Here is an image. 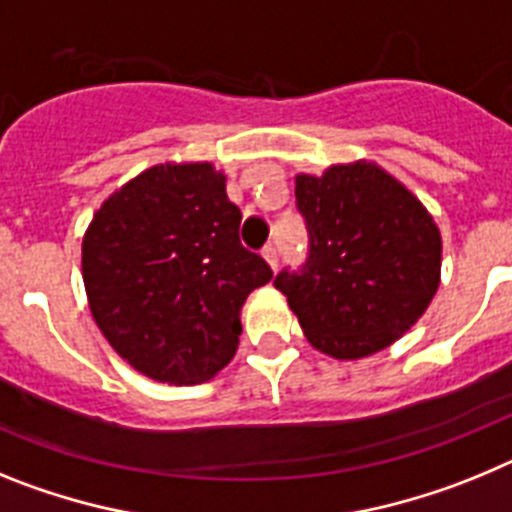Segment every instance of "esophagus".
<instances>
[{
  "label": "esophagus",
  "mask_w": 512,
  "mask_h": 512,
  "mask_svg": "<svg viewBox=\"0 0 512 512\" xmlns=\"http://www.w3.org/2000/svg\"><path fill=\"white\" fill-rule=\"evenodd\" d=\"M261 253H264L266 264H269L271 269H277V264H279V253H277V248H274V246H271V243H269V246H264V251H261Z\"/></svg>",
  "instance_id": "1"
}]
</instances>
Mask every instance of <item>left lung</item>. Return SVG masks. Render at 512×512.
Listing matches in <instances>:
<instances>
[{"instance_id": "obj_1", "label": "left lung", "mask_w": 512, "mask_h": 512, "mask_svg": "<svg viewBox=\"0 0 512 512\" xmlns=\"http://www.w3.org/2000/svg\"><path fill=\"white\" fill-rule=\"evenodd\" d=\"M295 197L310 259L282 271L287 297L312 346L356 361L413 328L441 284V230L423 202L374 161L297 174Z\"/></svg>"}]
</instances>
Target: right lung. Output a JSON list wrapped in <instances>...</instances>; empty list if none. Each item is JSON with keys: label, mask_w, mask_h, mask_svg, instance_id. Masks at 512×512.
<instances>
[{"label": "right lung", "mask_w": 512, "mask_h": 512, "mask_svg": "<svg viewBox=\"0 0 512 512\" xmlns=\"http://www.w3.org/2000/svg\"><path fill=\"white\" fill-rule=\"evenodd\" d=\"M238 225L241 210L210 161L151 166L94 212L81 241L89 310L135 372L202 384L233 359L241 307L271 282Z\"/></svg>", "instance_id": "add662e5"}]
</instances>
